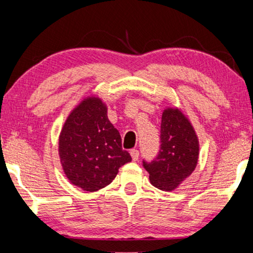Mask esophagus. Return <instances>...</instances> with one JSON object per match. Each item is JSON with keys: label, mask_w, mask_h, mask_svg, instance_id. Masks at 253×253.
Segmentation results:
<instances>
[{"label": "esophagus", "mask_w": 253, "mask_h": 253, "mask_svg": "<svg viewBox=\"0 0 253 253\" xmlns=\"http://www.w3.org/2000/svg\"><path fill=\"white\" fill-rule=\"evenodd\" d=\"M138 150H136V149H131L130 150V156H131V158H133V161L134 162H136L137 159H138Z\"/></svg>", "instance_id": "obj_1"}]
</instances>
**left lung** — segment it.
Wrapping results in <instances>:
<instances>
[{"instance_id": "8db88e82", "label": "left lung", "mask_w": 253, "mask_h": 253, "mask_svg": "<svg viewBox=\"0 0 253 253\" xmlns=\"http://www.w3.org/2000/svg\"><path fill=\"white\" fill-rule=\"evenodd\" d=\"M161 150L151 163L143 162L152 186L173 191L191 175L199 156V141L190 120L176 106L164 109L161 125Z\"/></svg>"}]
</instances>
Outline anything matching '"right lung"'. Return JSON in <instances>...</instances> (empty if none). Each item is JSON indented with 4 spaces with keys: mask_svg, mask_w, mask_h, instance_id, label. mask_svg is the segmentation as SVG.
<instances>
[{
    "mask_svg": "<svg viewBox=\"0 0 253 253\" xmlns=\"http://www.w3.org/2000/svg\"><path fill=\"white\" fill-rule=\"evenodd\" d=\"M58 155L70 182L88 193L109 186L120 167L131 161L108 118V106L95 95L70 112L59 134Z\"/></svg>",
    "mask_w": 253,
    "mask_h": 253,
    "instance_id": "add662e5",
    "label": "right lung"
}]
</instances>
